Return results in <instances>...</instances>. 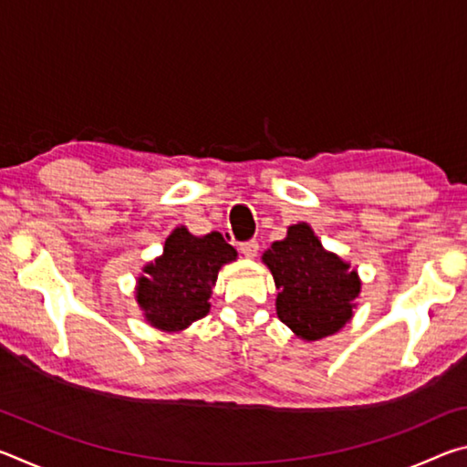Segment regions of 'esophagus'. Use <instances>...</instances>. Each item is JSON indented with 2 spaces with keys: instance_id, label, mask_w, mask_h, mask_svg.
Segmentation results:
<instances>
[{
  "instance_id": "1",
  "label": "esophagus",
  "mask_w": 467,
  "mask_h": 467,
  "mask_svg": "<svg viewBox=\"0 0 467 467\" xmlns=\"http://www.w3.org/2000/svg\"><path fill=\"white\" fill-rule=\"evenodd\" d=\"M257 251H259V243L255 241V239H251V241H244V243H241V253L244 257H249V259H253L257 255Z\"/></svg>"
}]
</instances>
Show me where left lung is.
Masks as SVG:
<instances>
[{
  "label": "left lung",
  "mask_w": 467,
  "mask_h": 467,
  "mask_svg": "<svg viewBox=\"0 0 467 467\" xmlns=\"http://www.w3.org/2000/svg\"><path fill=\"white\" fill-rule=\"evenodd\" d=\"M262 259L278 288L275 313L300 339L327 337L352 319L360 295L358 274L323 249L309 224L288 226L286 239L272 243Z\"/></svg>",
  "instance_id": "left-lung-1"
}]
</instances>
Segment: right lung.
<instances>
[{"instance_id":"obj_1","label":"right lung","mask_w":467,"mask_h":467,"mask_svg":"<svg viewBox=\"0 0 467 467\" xmlns=\"http://www.w3.org/2000/svg\"><path fill=\"white\" fill-rule=\"evenodd\" d=\"M234 259V247L220 233L195 236L177 226L162 255L138 278L136 298L146 321L162 331H183L205 317L220 267Z\"/></svg>"}]
</instances>
